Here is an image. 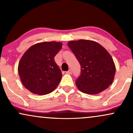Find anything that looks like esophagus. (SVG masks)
I'll return each mask as SVG.
<instances>
[{
  "instance_id": "34e87169",
  "label": "esophagus",
  "mask_w": 133,
  "mask_h": 133,
  "mask_svg": "<svg viewBox=\"0 0 133 133\" xmlns=\"http://www.w3.org/2000/svg\"><path fill=\"white\" fill-rule=\"evenodd\" d=\"M65 73H66V74H72V70L69 69L68 71L65 72Z\"/></svg>"
}]
</instances>
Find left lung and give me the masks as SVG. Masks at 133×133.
<instances>
[{
  "instance_id": "obj_1",
  "label": "left lung",
  "mask_w": 133,
  "mask_h": 133,
  "mask_svg": "<svg viewBox=\"0 0 133 133\" xmlns=\"http://www.w3.org/2000/svg\"><path fill=\"white\" fill-rule=\"evenodd\" d=\"M68 46L81 65V74L76 81L82 92L97 94L112 84L116 68L111 55L97 42L89 40L70 41Z\"/></svg>"
}]
</instances>
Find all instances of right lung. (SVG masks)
Returning a JSON list of instances; mask_svg holds the SVG:
<instances>
[{"label":"right lung","instance_id":"right-lung-1","mask_svg":"<svg viewBox=\"0 0 133 133\" xmlns=\"http://www.w3.org/2000/svg\"><path fill=\"white\" fill-rule=\"evenodd\" d=\"M62 44L44 42L32 45L24 53L18 65L23 85L34 94L52 92L61 80L62 72L54 61Z\"/></svg>","mask_w":133,"mask_h":133}]
</instances>
